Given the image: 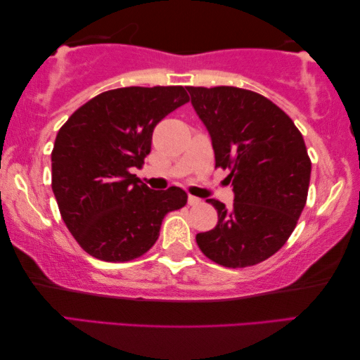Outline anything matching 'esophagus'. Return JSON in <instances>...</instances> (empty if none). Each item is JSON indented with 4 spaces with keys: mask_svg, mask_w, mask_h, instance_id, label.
<instances>
[{
    "mask_svg": "<svg viewBox=\"0 0 360 360\" xmlns=\"http://www.w3.org/2000/svg\"><path fill=\"white\" fill-rule=\"evenodd\" d=\"M201 202V199L196 198V196H188V205H198Z\"/></svg>",
    "mask_w": 360,
    "mask_h": 360,
    "instance_id": "34e87169",
    "label": "esophagus"
}]
</instances>
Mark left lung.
Returning a JSON list of instances; mask_svg holds the SVG:
<instances>
[{"label": "left lung", "instance_id": "1", "mask_svg": "<svg viewBox=\"0 0 360 360\" xmlns=\"http://www.w3.org/2000/svg\"><path fill=\"white\" fill-rule=\"evenodd\" d=\"M186 89L210 134L215 167L229 170L234 191L229 210L209 199L219 223L196 234V243L221 266H253L282 249L304 209L311 159L303 135L262 94L233 86Z\"/></svg>", "mask_w": 360, "mask_h": 360}]
</instances>
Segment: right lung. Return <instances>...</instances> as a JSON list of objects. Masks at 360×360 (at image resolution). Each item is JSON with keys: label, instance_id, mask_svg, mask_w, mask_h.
Here are the masks:
<instances>
[{"label": "right lung", "instance_id": "right-lung-1", "mask_svg": "<svg viewBox=\"0 0 360 360\" xmlns=\"http://www.w3.org/2000/svg\"><path fill=\"white\" fill-rule=\"evenodd\" d=\"M190 97L184 86L120 87L86 102L58 131L52 191L65 225L89 255L131 262L158 240L169 212L186 204L179 186L153 191L134 167L151 151L153 129Z\"/></svg>", "mask_w": 360, "mask_h": 360}]
</instances>
